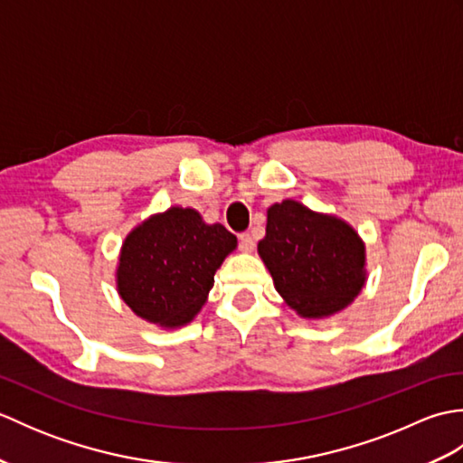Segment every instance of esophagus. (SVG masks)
Here are the masks:
<instances>
[{
  "label": "esophagus",
  "mask_w": 463,
  "mask_h": 463,
  "mask_svg": "<svg viewBox=\"0 0 463 463\" xmlns=\"http://www.w3.org/2000/svg\"><path fill=\"white\" fill-rule=\"evenodd\" d=\"M239 241H241V250H242V252H252V250H254V239L250 237L249 232L241 234Z\"/></svg>",
  "instance_id": "1"
}]
</instances>
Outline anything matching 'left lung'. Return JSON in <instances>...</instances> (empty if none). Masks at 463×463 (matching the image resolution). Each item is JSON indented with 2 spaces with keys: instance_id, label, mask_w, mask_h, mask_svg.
Instances as JSON below:
<instances>
[{
  "instance_id": "left-lung-1",
  "label": "left lung",
  "mask_w": 463,
  "mask_h": 463,
  "mask_svg": "<svg viewBox=\"0 0 463 463\" xmlns=\"http://www.w3.org/2000/svg\"><path fill=\"white\" fill-rule=\"evenodd\" d=\"M259 257L282 300L308 320L334 317L366 284V244L360 234L336 214L292 199L269 206Z\"/></svg>"
}]
</instances>
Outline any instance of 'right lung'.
I'll return each mask as SVG.
<instances>
[{
  "label": "right lung",
  "mask_w": 463,
  "mask_h": 463,
  "mask_svg": "<svg viewBox=\"0 0 463 463\" xmlns=\"http://www.w3.org/2000/svg\"><path fill=\"white\" fill-rule=\"evenodd\" d=\"M221 222L209 224L191 206L151 214L127 234L115 282L137 317L161 328L193 322L214 284V272L237 249Z\"/></svg>",
  "instance_id": "1"
}]
</instances>
